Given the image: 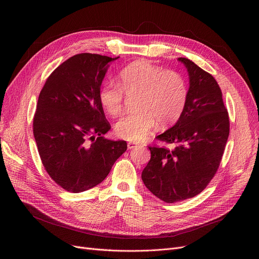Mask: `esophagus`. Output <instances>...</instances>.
Segmentation results:
<instances>
[{
	"label": "esophagus",
	"instance_id": "obj_1",
	"mask_svg": "<svg viewBox=\"0 0 259 259\" xmlns=\"http://www.w3.org/2000/svg\"><path fill=\"white\" fill-rule=\"evenodd\" d=\"M138 145V142H134V141H130V142H128V149L129 150H131V149H134L135 146H137Z\"/></svg>",
	"mask_w": 259,
	"mask_h": 259
}]
</instances>
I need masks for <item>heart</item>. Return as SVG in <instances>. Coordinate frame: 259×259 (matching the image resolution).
<instances>
[{
    "instance_id": "b5f03b06",
    "label": "heart",
    "mask_w": 259,
    "mask_h": 259,
    "mask_svg": "<svg viewBox=\"0 0 259 259\" xmlns=\"http://www.w3.org/2000/svg\"><path fill=\"white\" fill-rule=\"evenodd\" d=\"M120 85L105 83L98 92L102 108L118 116L124 98L135 97V112L126 115L115 126L118 137L139 141L157 125L167 127L181 116L188 100V85L179 72L165 69L146 60L135 61L120 72Z\"/></svg>"
}]
</instances>
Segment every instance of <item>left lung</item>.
<instances>
[{"mask_svg":"<svg viewBox=\"0 0 259 259\" xmlns=\"http://www.w3.org/2000/svg\"><path fill=\"white\" fill-rule=\"evenodd\" d=\"M178 60L189 72L188 100L176 124L156 137L175 146H150L151 160L141 174L144 186L166 203L194 198L205 190L230 134L229 113L216 80L192 60Z\"/></svg>","mask_w":259,"mask_h":259,"instance_id":"left-lung-1","label":"left lung"}]
</instances>
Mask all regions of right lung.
Here are the masks:
<instances>
[{"instance_id": "1", "label": "right lung", "mask_w": 259, "mask_h": 259, "mask_svg": "<svg viewBox=\"0 0 259 259\" xmlns=\"http://www.w3.org/2000/svg\"><path fill=\"white\" fill-rule=\"evenodd\" d=\"M118 58L73 55L54 69L39 95L35 143L45 170L67 192L96 187L127 150L126 141L103 137L110 125L98 100L108 63Z\"/></svg>"}]
</instances>
